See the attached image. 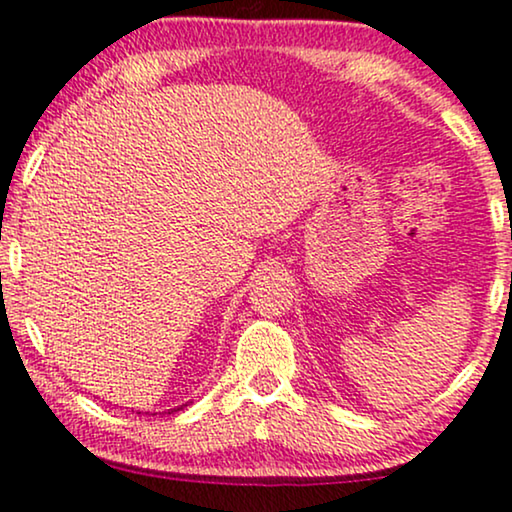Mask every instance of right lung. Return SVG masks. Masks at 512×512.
I'll return each mask as SVG.
<instances>
[{
	"mask_svg": "<svg viewBox=\"0 0 512 512\" xmlns=\"http://www.w3.org/2000/svg\"><path fill=\"white\" fill-rule=\"evenodd\" d=\"M176 410H183V405H181V408H174V410H169V415H171V412H176Z\"/></svg>",
	"mask_w": 512,
	"mask_h": 512,
	"instance_id": "right-lung-1",
	"label": "right lung"
}]
</instances>
